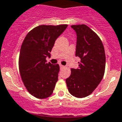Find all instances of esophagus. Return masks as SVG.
Returning <instances> with one entry per match:
<instances>
[{
    "label": "esophagus",
    "instance_id": "obj_1",
    "mask_svg": "<svg viewBox=\"0 0 122 122\" xmlns=\"http://www.w3.org/2000/svg\"><path fill=\"white\" fill-rule=\"evenodd\" d=\"M60 68H64V67H65L64 66H62V65L60 64Z\"/></svg>",
    "mask_w": 122,
    "mask_h": 122
}]
</instances>
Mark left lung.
<instances>
[{
	"label": "left lung",
	"instance_id": "1",
	"mask_svg": "<svg viewBox=\"0 0 122 122\" xmlns=\"http://www.w3.org/2000/svg\"><path fill=\"white\" fill-rule=\"evenodd\" d=\"M76 33V56L80 58L78 68H72L66 80L70 94L76 98L91 95L100 83L105 73L106 54L99 36L85 25H73Z\"/></svg>",
	"mask_w": 122,
	"mask_h": 122
}]
</instances>
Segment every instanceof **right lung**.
Returning a JSON list of instances; mask_svg holds the SVG:
<instances>
[{
	"label": "right lung",
	"instance_id": "right-lung-1",
	"mask_svg": "<svg viewBox=\"0 0 122 122\" xmlns=\"http://www.w3.org/2000/svg\"><path fill=\"white\" fill-rule=\"evenodd\" d=\"M67 24L41 25L30 31L21 46L19 66L23 83L30 94L37 98L50 97L58 81L60 67L47 63L56 38Z\"/></svg>",
	"mask_w": 122,
	"mask_h": 122
}]
</instances>
